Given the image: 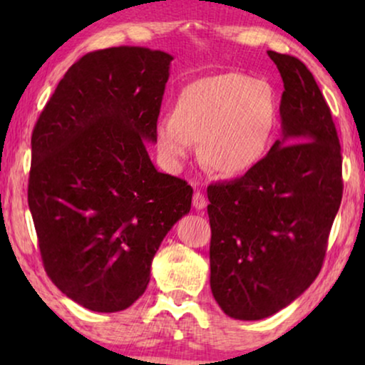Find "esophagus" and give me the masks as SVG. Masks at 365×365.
Returning <instances> with one entry per match:
<instances>
[{
	"mask_svg": "<svg viewBox=\"0 0 365 365\" xmlns=\"http://www.w3.org/2000/svg\"><path fill=\"white\" fill-rule=\"evenodd\" d=\"M206 204H207L206 196H204L201 191H194V194H192V206L196 207L197 211H201V209L206 207Z\"/></svg>",
	"mask_w": 365,
	"mask_h": 365,
	"instance_id": "esophagus-1",
	"label": "esophagus"
}]
</instances>
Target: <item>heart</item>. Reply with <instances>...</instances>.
I'll list each match as a JSON object with an SVG mask.
<instances>
[{"label":"heart","mask_w":365,"mask_h":365,"mask_svg":"<svg viewBox=\"0 0 365 365\" xmlns=\"http://www.w3.org/2000/svg\"><path fill=\"white\" fill-rule=\"evenodd\" d=\"M277 121V98L262 79L242 73L201 78L179 93L174 114L156 126L164 161L176 168L194 151L211 171L239 176L266 154Z\"/></svg>","instance_id":"1"}]
</instances>
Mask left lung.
Returning <instances> with one entry per match:
<instances>
[{"label": "left lung", "mask_w": 365, "mask_h": 365, "mask_svg": "<svg viewBox=\"0 0 365 365\" xmlns=\"http://www.w3.org/2000/svg\"><path fill=\"white\" fill-rule=\"evenodd\" d=\"M267 54L284 83L282 138L244 176L207 186L211 291L241 321L272 316L314 282L344 189L336 124L312 73Z\"/></svg>", "instance_id": "left-lung-1"}]
</instances>
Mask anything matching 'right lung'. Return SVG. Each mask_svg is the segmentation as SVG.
I'll return each mask as SVG.
<instances>
[{"mask_svg":"<svg viewBox=\"0 0 365 365\" xmlns=\"http://www.w3.org/2000/svg\"><path fill=\"white\" fill-rule=\"evenodd\" d=\"M171 61L139 46L84 54L34 124L28 204L44 271L89 311L136 302L164 236L191 209L192 187L159 173L146 149Z\"/></svg>","mask_w":365,"mask_h":365,"instance_id":"add662e5","label":"right lung"}]
</instances>
